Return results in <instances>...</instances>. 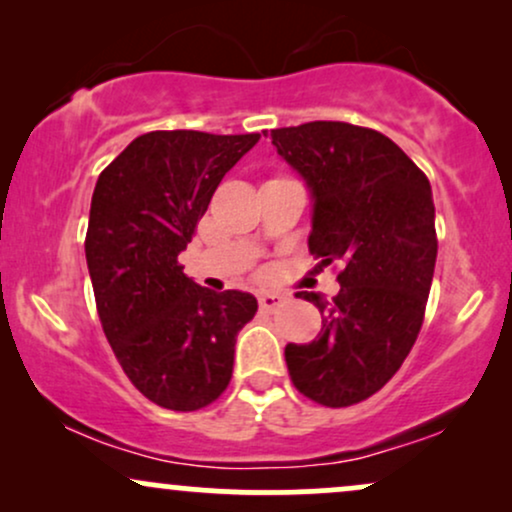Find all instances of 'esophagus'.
<instances>
[{"instance_id": "34e87169", "label": "esophagus", "mask_w": 512, "mask_h": 512, "mask_svg": "<svg viewBox=\"0 0 512 512\" xmlns=\"http://www.w3.org/2000/svg\"><path fill=\"white\" fill-rule=\"evenodd\" d=\"M260 308H264V310H274L276 305L281 303V293H276V291H260Z\"/></svg>"}]
</instances>
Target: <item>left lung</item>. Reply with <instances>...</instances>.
I'll return each instance as SVG.
<instances>
[{
    "instance_id": "left-lung-1",
    "label": "left lung",
    "mask_w": 512,
    "mask_h": 512,
    "mask_svg": "<svg viewBox=\"0 0 512 512\" xmlns=\"http://www.w3.org/2000/svg\"><path fill=\"white\" fill-rule=\"evenodd\" d=\"M276 154L308 185V248L339 262L332 301L315 303L322 330L310 344H286L298 392L325 407L363 402L397 373L424 322L436 269L431 182L385 134L349 122L272 129Z\"/></svg>"
}]
</instances>
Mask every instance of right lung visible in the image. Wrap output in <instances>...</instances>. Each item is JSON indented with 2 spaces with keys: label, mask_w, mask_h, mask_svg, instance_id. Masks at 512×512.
I'll return each instance as SVG.
<instances>
[{
  "label": "right lung",
  "mask_w": 512,
  "mask_h": 512,
  "mask_svg": "<svg viewBox=\"0 0 512 512\" xmlns=\"http://www.w3.org/2000/svg\"><path fill=\"white\" fill-rule=\"evenodd\" d=\"M257 142L260 134L149 132L98 175L86 231L98 317L127 378L158 407L197 411L231 383L255 296L204 289L178 255L223 175Z\"/></svg>",
  "instance_id": "1"
}]
</instances>
